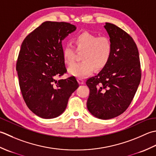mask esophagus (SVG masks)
I'll list each match as a JSON object with an SVG mask.
<instances>
[{
	"mask_svg": "<svg viewBox=\"0 0 156 156\" xmlns=\"http://www.w3.org/2000/svg\"><path fill=\"white\" fill-rule=\"evenodd\" d=\"M77 81H78V83L79 84H81V85H82V84H83L84 83V81L82 79H80V78H78L77 79Z\"/></svg>",
	"mask_w": 156,
	"mask_h": 156,
	"instance_id": "esophagus-1",
	"label": "esophagus"
}]
</instances>
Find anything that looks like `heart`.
I'll return each mask as SVG.
<instances>
[{"instance_id": "b5f03b06", "label": "heart", "mask_w": 156, "mask_h": 156, "mask_svg": "<svg viewBox=\"0 0 156 156\" xmlns=\"http://www.w3.org/2000/svg\"><path fill=\"white\" fill-rule=\"evenodd\" d=\"M73 43L74 48L68 44L63 48V60L69 66L73 65L76 50L79 53L82 52V62L69 69L70 75L80 79L85 78L94 71V68L100 70L108 63L112 55V45L107 36H98L89 32H83L74 37Z\"/></svg>"}]
</instances>
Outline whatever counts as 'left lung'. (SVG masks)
Wrapping results in <instances>:
<instances>
[{
  "mask_svg": "<svg viewBox=\"0 0 156 156\" xmlns=\"http://www.w3.org/2000/svg\"><path fill=\"white\" fill-rule=\"evenodd\" d=\"M112 51L107 65L87 79L90 96L87 107L92 115L107 120L128 108L141 78L137 47L132 37L116 25L106 23Z\"/></svg>",
  "mask_w": 156,
  "mask_h": 156,
  "instance_id": "left-lung-1",
  "label": "left lung"
}]
</instances>
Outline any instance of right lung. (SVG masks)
Segmentation results:
<instances>
[{"label":"right lung","instance_id":"right-lung-1","mask_svg":"<svg viewBox=\"0 0 156 156\" xmlns=\"http://www.w3.org/2000/svg\"><path fill=\"white\" fill-rule=\"evenodd\" d=\"M75 30L66 22L46 21L22 42L16 64L19 83L27 107L41 118L60 115L79 87L73 76L56 79L67 72L62 40Z\"/></svg>","mask_w":156,"mask_h":156}]
</instances>
